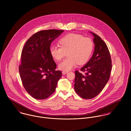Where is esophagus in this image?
<instances>
[{"label": "esophagus", "instance_id": "1", "mask_svg": "<svg viewBox=\"0 0 131 131\" xmlns=\"http://www.w3.org/2000/svg\"><path fill=\"white\" fill-rule=\"evenodd\" d=\"M68 73V71H62V73L63 75H65V74H67Z\"/></svg>", "mask_w": 131, "mask_h": 131}]
</instances>
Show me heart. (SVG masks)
<instances>
[{
    "instance_id": "1",
    "label": "heart",
    "mask_w": 131,
    "mask_h": 131,
    "mask_svg": "<svg viewBox=\"0 0 131 131\" xmlns=\"http://www.w3.org/2000/svg\"><path fill=\"white\" fill-rule=\"evenodd\" d=\"M59 46L52 45L49 51L56 60H61L66 56L68 57L58 65L59 70L69 71L77 64L82 65L86 63L92 54L94 43L89 37H84L77 34H70L59 40Z\"/></svg>"
}]
</instances>
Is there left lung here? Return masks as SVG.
Returning <instances> with one entry per match:
<instances>
[{"label":"left lung","mask_w":131,"mask_h":131,"mask_svg":"<svg viewBox=\"0 0 131 131\" xmlns=\"http://www.w3.org/2000/svg\"><path fill=\"white\" fill-rule=\"evenodd\" d=\"M93 54L89 61L75 73L74 89L81 97L89 99L100 93L108 81L112 68V58L108 48L104 42L95 33Z\"/></svg>","instance_id":"1"}]
</instances>
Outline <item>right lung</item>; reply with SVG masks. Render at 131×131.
I'll use <instances>...</instances> for the list:
<instances>
[{"instance_id": "1", "label": "right lung", "mask_w": 131, "mask_h": 131, "mask_svg": "<svg viewBox=\"0 0 131 131\" xmlns=\"http://www.w3.org/2000/svg\"><path fill=\"white\" fill-rule=\"evenodd\" d=\"M63 32L40 31L27 41L22 49L19 75L24 88L35 99H45L56 91L62 73L55 70L56 64L49 49L51 42Z\"/></svg>"}]
</instances>
